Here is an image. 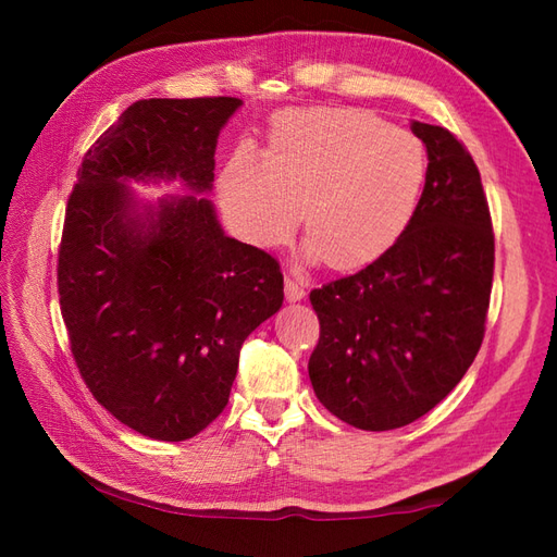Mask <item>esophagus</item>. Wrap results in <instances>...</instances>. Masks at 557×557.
Wrapping results in <instances>:
<instances>
[{"label":"esophagus","mask_w":557,"mask_h":557,"mask_svg":"<svg viewBox=\"0 0 557 557\" xmlns=\"http://www.w3.org/2000/svg\"><path fill=\"white\" fill-rule=\"evenodd\" d=\"M285 297H287V301H301L306 297L304 285H299V282L289 275L285 277Z\"/></svg>","instance_id":"1"}]
</instances>
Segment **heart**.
<instances>
[{"instance_id":"1","label":"heart","mask_w":557,"mask_h":557,"mask_svg":"<svg viewBox=\"0 0 557 557\" xmlns=\"http://www.w3.org/2000/svg\"><path fill=\"white\" fill-rule=\"evenodd\" d=\"M421 140L354 108L282 112L265 152L242 146L224 162L218 194L246 242L285 244L301 222L304 258L361 268L393 248L425 184Z\"/></svg>"}]
</instances>
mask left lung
Wrapping results in <instances>:
<instances>
[{
    "mask_svg": "<svg viewBox=\"0 0 557 557\" xmlns=\"http://www.w3.org/2000/svg\"><path fill=\"white\" fill-rule=\"evenodd\" d=\"M411 132L429 168L409 227L357 275L311 292L313 393L361 431L401 429L453 393L488 313L495 246L481 174L447 128L413 120Z\"/></svg>",
    "mask_w": 557,
    "mask_h": 557,
    "instance_id": "1",
    "label": "left lung"
}]
</instances>
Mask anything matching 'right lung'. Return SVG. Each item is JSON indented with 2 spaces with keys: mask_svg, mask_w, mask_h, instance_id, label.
I'll return each mask as SVG.
<instances>
[{
  "mask_svg": "<svg viewBox=\"0 0 557 557\" xmlns=\"http://www.w3.org/2000/svg\"><path fill=\"white\" fill-rule=\"evenodd\" d=\"M239 98L126 108L76 174L59 304L92 397L136 433L180 443L230 401L239 349L285 299L277 260L224 234L208 198L218 136ZM134 183L188 195L140 197Z\"/></svg>",
  "mask_w": 557,
  "mask_h": 557,
  "instance_id": "obj_1",
  "label": "right lung"
}]
</instances>
